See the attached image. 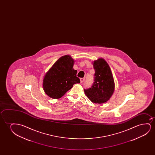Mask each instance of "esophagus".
<instances>
[{"label": "esophagus", "mask_w": 155, "mask_h": 155, "mask_svg": "<svg viewBox=\"0 0 155 155\" xmlns=\"http://www.w3.org/2000/svg\"><path fill=\"white\" fill-rule=\"evenodd\" d=\"M80 80H81V83H83L85 81V78H81L80 79Z\"/></svg>", "instance_id": "obj_1"}]
</instances>
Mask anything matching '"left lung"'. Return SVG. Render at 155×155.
Wrapping results in <instances>:
<instances>
[{
  "label": "left lung",
  "instance_id": "8db88e82",
  "mask_svg": "<svg viewBox=\"0 0 155 155\" xmlns=\"http://www.w3.org/2000/svg\"><path fill=\"white\" fill-rule=\"evenodd\" d=\"M95 70L93 85L84 89L85 95L94 103L102 104L110 99L115 90L112 73L107 62L103 58H99L93 62Z\"/></svg>",
  "mask_w": 155,
  "mask_h": 155
}]
</instances>
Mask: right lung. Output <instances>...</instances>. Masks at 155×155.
Returning <instances> with one entry per match:
<instances>
[{"mask_svg":"<svg viewBox=\"0 0 155 155\" xmlns=\"http://www.w3.org/2000/svg\"><path fill=\"white\" fill-rule=\"evenodd\" d=\"M74 60L70 55L60 58L45 74L43 89L50 97H61L76 83L81 81L76 76L77 71L73 68Z\"/></svg>","mask_w":155,"mask_h":155,"instance_id":"right-lung-1","label":"right lung"}]
</instances>
